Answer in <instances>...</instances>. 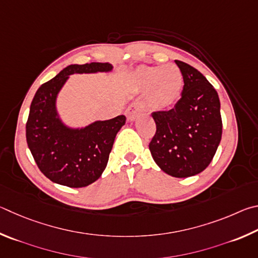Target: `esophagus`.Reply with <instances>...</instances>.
<instances>
[{
  "label": "esophagus",
  "mask_w": 258,
  "mask_h": 258,
  "mask_svg": "<svg viewBox=\"0 0 258 258\" xmlns=\"http://www.w3.org/2000/svg\"><path fill=\"white\" fill-rule=\"evenodd\" d=\"M142 112H144V104L139 101H135L134 103L130 104L128 108H126L125 114L126 117H128V120L134 121Z\"/></svg>",
  "instance_id": "obj_1"
}]
</instances>
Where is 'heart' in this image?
Masks as SVG:
<instances>
[{"label":"heart","mask_w":258,"mask_h":258,"mask_svg":"<svg viewBox=\"0 0 258 258\" xmlns=\"http://www.w3.org/2000/svg\"><path fill=\"white\" fill-rule=\"evenodd\" d=\"M139 89L147 90V102L157 110H165L178 102L183 88V76L174 64L144 66L135 72Z\"/></svg>","instance_id":"obj_1"}]
</instances>
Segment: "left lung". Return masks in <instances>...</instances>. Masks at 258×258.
I'll list each match as a JSON object with an SVG mask.
<instances>
[{
  "label": "left lung",
  "mask_w": 258,
  "mask_h": 258,
  "mask_svg": "<svg viewBox=\"0 0 258 258\" xmlns=\"http://www.w3.org/2000/svg\"><path fill=\"white\" fill-rule=\"evenodd\" d=\"M183 76L181 98L169 111L152 113L156 133L150 151L162 171L175 178L201 173L222 137L218 92L195 68L175 60Z\"/></svg>",
  "instance_id": "8db88e82"
}]
</instances>
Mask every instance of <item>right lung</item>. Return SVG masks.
<instances>
[{
	"label": "right lung",
	"mask_w": 258,
	"mask_h": 258,
	"mask_svg": "<svg viewBox=\"0 0 258 258\" xmlns=\"http://www.w3.org/2000/svg\"><path fill=\"white\" fill-rule=\"evenodd\" d=\"M110 63L71 64L36 92L26 123L27 144L38 169L51 181L81 188L101 177L105 170L115 136L125 123L124 115L95 121L81 129H72L56 112V96L74 74L108 72Z\"/></svg>",
	"instance_id": "right-lung-1"
}]
</instances>
